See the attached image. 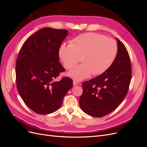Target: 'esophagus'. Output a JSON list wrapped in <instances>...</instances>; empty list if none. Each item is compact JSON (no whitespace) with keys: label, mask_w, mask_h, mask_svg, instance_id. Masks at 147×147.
<instances>
[{"label":"esophagus","mask_w":147,"mask_h":147,"mask_svg":"<svg viewBox=\"0 0 147 147\" xmlns=\"http://www.w3.org/2000/svg\"><path fill=\"white\" fill-rule=\"evenodd\" d=\"M77 84H78V82H77L76 80H74L73 81V85L74 86H76V85H77Z\"/></svg>","instance_id":"obj_1"}]
</instances>
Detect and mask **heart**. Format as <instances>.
<instances>
[{
    "label": "heart",
    "instance_id": "1",
    "mask_svg": "<svg viewBox=\"0 0 147 147\" xmlns=\"http://www.w3.org/2000/svg\"><path fill=\"white\" fill-rule=\"evenodd\" d=\"M118 51L113 39L96 33H86L72 39L70 45L62 44L59 56L64 66L71 69L80 61L83 64L70 70L68 75L76 80H82L93 74H103L112 64Z\"/></svg>",
    "mask_w": 147,
    "mask_h": 147
}]
</instances>
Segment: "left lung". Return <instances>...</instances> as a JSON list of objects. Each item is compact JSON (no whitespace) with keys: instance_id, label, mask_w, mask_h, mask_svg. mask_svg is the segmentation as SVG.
Instances as JSON below:
<instances>
[{"instance_id":"left-lung-1","label":"left lung","mask_w":147,"mask_h":147,"mask_svg":"<svg viewBox=\"0 0 147 147\" xmlns=\"http://www.w3.org/2000/svg\"><path fill=\"white\" fill-rule=\"evenodd\" d=\"M118 53L112 64L99 76L83 83L79 104L84 113L102 117L116 109L126 96L131 80V63L124 44L117 38Z\"/></svg>"}]
</instances>
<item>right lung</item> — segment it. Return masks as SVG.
Returning a JSON list of instances; mask_svg holds the SVG:
<instances>
[{
	"mask_svg": "<svg viewBox=\"0 0 147 147\" xmlns=\"http://www.w3.org/2000/svg\"><path fill=\"white\" fill-rule=\"evenodd\" d=\"M68 32L65 29H41L25 42L18 56V91L26 105L37 113L55 112L73 86L69 77L55 81L65 70L59 62V50Z\"/></svg>",
	"mask_w": 147,
	"mask_h": 147,
	"instance_id": "add662e5",
	"label": "right lung"
}]
</instances>
